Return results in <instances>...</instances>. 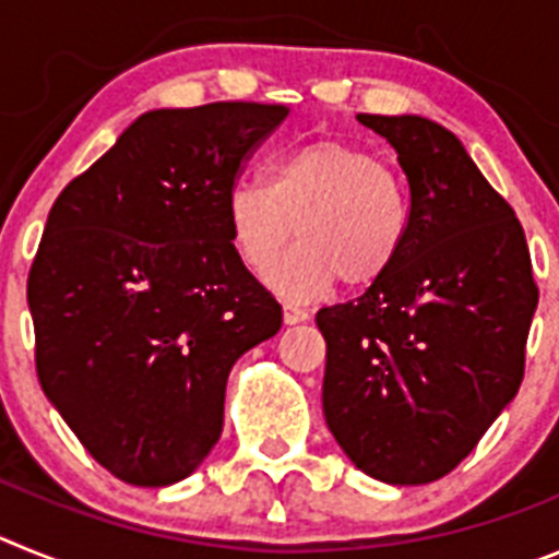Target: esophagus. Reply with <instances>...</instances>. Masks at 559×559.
I'll use <instances>...</instances> for the list:
<instances>
[{"mask_svg": "<svg viewBox=\"0 0 559 559\" xmlns=\"http://www.w3.org/2000/svg\"><path fill=\"white\" fill-rule=\"evenodd\" d=\"M283 319L285 324H299V322H308L310 313L305 308H299V305H283Z\"/></svg>", "mask_w": 559, "mask_h": 559, "instance_id": "obj_1", "label": "esophagus"}]
</instances>
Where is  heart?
<instances>
[{"label":"heart","mask_w":559,"mask_h":559,"mask_svg":"<svg viewBox=\"0 0 559 559\" xmlns=\"http://www.w3.org/2000/svg\"><path fill=\"white\" fill-rule=\"evenodd\" d=\"M231 246L246 269L265 274L289 237L304 243L271 271L288 299H313L338 280L364 288L386 274L406 243L408 201L400 179L369 151L319 140L283 153L263 181L226 195Z\"/></svg>","instance_id":"obj_1"}]
</instances>
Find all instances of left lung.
<instances>
[{
  "mask_svg": "<svg viewBox=\"0 0 559 559\" xmlns=\"http://www.w3.org/2000/svg\"><path fill=\"white\" fill-rule=\"evenodd\" d=\"M406 173V243L355 302L316 313L322 406L349 462L412 487L451 473L510 406L537 308L515 212L456 133L417 114H358Z\"/></svg>",
  "mask_w": 559,
  "mask_h": 559,
  "instance_id": "8db88e82",
  "label": "left lung"
}]
</instances>
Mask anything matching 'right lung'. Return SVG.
Returning a JSON list of instances; mask_svg holds the SVG:
<instances>
[{"mask_svg": "<svg viewBox=\"0 0 559 559\" xmlns=\"http://www.w3.org/2000/svg\"><path fill=\"white\" fill-rule=\"evenodd\" d=\"M288 106L145 111L49 210L27 280L36 369L97 462L167 487L224 431L235 360L283 328L237 257L226 195Z\"/></svg>", "mask_w": 559, "mask_h": 559, "instance_id": "1", "label": "right lung"}]
</instances>
